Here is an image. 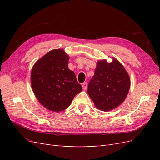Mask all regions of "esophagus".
Segmentation results:
<instances>
[{"label": "esophagus", "mask_w": 160, "mask_h": 160, "mask_svg": "<svg viewBox=\"0 0 160 160\" xmlns=\"http://www.w3.org/2000/svg\"><path fill=\"white\" fill-rule=\"evenodd\" d=\"M82 87H83V90H86L87 88H88V83H83L82 84Z\"/></svg>", "instance_id": "1"}]
</instances>
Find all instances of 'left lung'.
<instances>
[{
  "mask_svg": "<svg viewBox=\"0 0 160 160\" xmlns=\"http://www.w3.org/2000/svg\"><path fill=\"white\" fill-rule=\"evenodd\" d=\"M130 77L123 65L115 58L108 62L106 59L97 62L88 93L99 110L108 111L122 104L129 93Z\"/></svg>",
  "mask_w": 160,
  "mask_h": 160,
  "instance_id": "left-lung-1",
  "label": "left lung"
}]
</instances>
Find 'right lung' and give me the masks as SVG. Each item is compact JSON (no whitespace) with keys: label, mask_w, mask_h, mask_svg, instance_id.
<instances>
[{"label":"right lung","mask_w":160,"mask_h":160,"mask_svg":"<svg viewBox=\"0 0 160 160\" xmlns=\"http://www.w3.org/2000/svg\"><path fill=\"white\" fill-rule=\"evenodd\" d=\"M69 56L64 49L48 52L34 64L31 74L33 93L48 110L59 112L69 107L82 91L75 72L68 67Z\"/></svg>","instance_id":"right-lung-1"}]
</instances>
